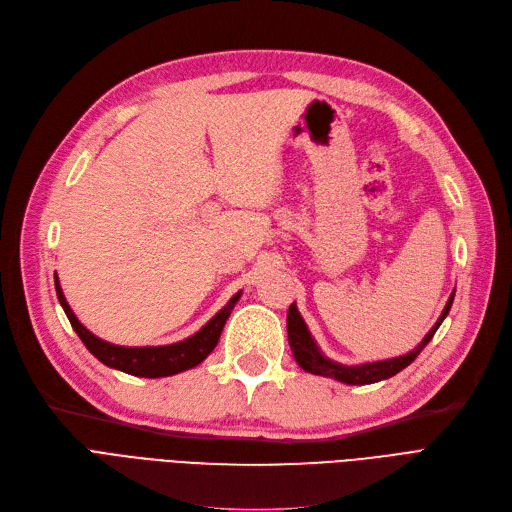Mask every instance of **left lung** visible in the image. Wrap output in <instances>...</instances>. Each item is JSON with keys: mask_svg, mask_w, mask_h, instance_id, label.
Here are the masks:
<instances>
[{"mask_svg": "<svg viewBox=\"0 0 512 512\" xmlns=\"http://www.w3.org/2000/svg\"><path fill=\"white\" fill-rule=\"evenodd\" d=\"M452 302H454V294L449 296L441 317L433 325V330L424 336V340L416 346L414 351H410L407 355H401V357H393V359L361 363V365H342V363L327 359L319 351V346H317L315 338L311 336L309 327H306L304 319L300 317V313L296 309V302L290 304V311H288V340H290V346H292L294 359L304 372L325 376V378H334V380H340L344 384H374V382H380V380H386V378L399 374L420 355L424 346L433 340L435 332L439 330V325L447 317L449 309H452Z\"/></svg>", "mask_w": 512, "mask_h": 512, "instance_id": "8db88e82", "label": "left lung"}]
</instances>
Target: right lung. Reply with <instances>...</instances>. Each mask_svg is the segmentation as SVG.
<instances>
[{
	"label": "right lung",
	"instance_id": "right-lung-1",
	"mask_svg": "<svg viewBox=\"0 0 512 512\" xmlns=\"http://www.w3.org/2000/svg\"><path fill=\"white\" fill-rule=\"evenodd\" d=\"M54 285H56L58 302L65 309V315L69 317L73 330L77 332L81 342L86 344V349L100 363L113 367V370L140 376V378L174 376V374L187 372V370H191V367L199 365L216 349L218 338L222 334V327H224V323H227L233 306L241 298V292H237L227 302V306H222V309L206 325H203L197 334L189 336L187 340H180V342L166 344V346H117V344L100 340L98 336H94L90 330H86V327L77 321L63 290H60V283H58L56 275H54Z\"/></svg>",
	"mask_w": 512,
	"mask_h": 512
}]
</instances>
